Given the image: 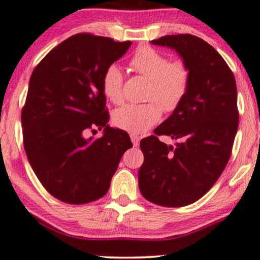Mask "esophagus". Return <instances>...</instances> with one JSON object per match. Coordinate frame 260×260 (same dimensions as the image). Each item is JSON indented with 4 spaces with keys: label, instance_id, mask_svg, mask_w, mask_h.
Segmentation results:
<instances>
[{
    "label": "esophagus",
    "instance_id": "obj_1",
    "mask_svg": "<svg viewBox=\"0 0 260 260\" xmlns=\"http://www.w3.org/2000/svg\"><path fill=\"white\" fill-rule=\"evenodd\" d=\"M131 140H132V143H133L134 147H137V145H139L140 137L137 136V134H131Z\"/></svg>",
    "mask_w": 260,
    "mask_h": 260
}]
</instances>
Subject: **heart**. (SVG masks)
Masks as SVG:
<instances>
[{"mask_svg": "<svg viewBox=\"0 0 260 260\" xmlns=\"http://www.w3.org/2000/svg\"><path fill=\"white\" fill-rule=\"evenodd\" d=\"M131 67L150 80L148 99L144 104H128L113 113V122L132 134L147 132L160 121L162 109L174 111L186 96L189 86V71L181 61L170 62L165 55L151 47H140L131 59ZM123 74L117 64L106 68L103 76V91L113 104H120ZM157 101L155 102L154 100Z\"/></svg>", "mask_w": 260, "mask_h": 260, "instance_id": "heart-1", "label": "heart"}]
</instances>
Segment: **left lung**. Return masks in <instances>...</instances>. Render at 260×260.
<instances>
[{"label": "left lung", "instance_id": "obj_1", "mask_svg": "<svg viewBox=\"0 0 260 260\" xmlns=\"http://www.w3.org/2000/svg\"><path fill=\"white\" fill-rule=\"evenodd\" d=\"M150 43L180 55L189 71V86L155 136L140 140L139 189L154 204L184 207L214 186L231 156L238 128L236 80L225 59L201 38L166 35ZM159 135L171 136L176 145L160 142Z\"/></svg>", "mask_w": 260, "mask_h": 260}]
</instances>
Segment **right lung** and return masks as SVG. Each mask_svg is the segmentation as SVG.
<instances>
[{
    "instance_id": "obj_1",
    "label": "right lung",
    "mask_w": 260,
    "mask_h": 260,
    "mask_svg": "<svg viewBox=\"0 0 260 260\" xmlns=\"http://www.w3.org/2000/svg\"><path fill=\"white\" fill-rule=\"evenodd\" d=\"M131 41L76 34L62 41L32 71L22 110L24 149L50 194L86 204L107 193L122 155L132 148L124 131L107 124L103 76ZM104 129L101 139H85Z\"/></svg>"
}]
</instances>
